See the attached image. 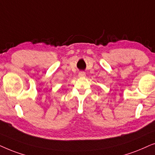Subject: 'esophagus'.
Masks as SVG:
<instances>
[{"mask_svg": "<svg viewBox=\"0 0 155 155\" xmlns=\"http://www.w3.org/2000/svg\"><path fill=\"white\" fill-rule=\"evenodd\" d=\"M79 77H85L86 73L84 71H80L79 73Z\"/></svg>", "mask_w": 155, "mask_h": 155, "instance_id": "1", "label": "esophagus"}]
</instances>
